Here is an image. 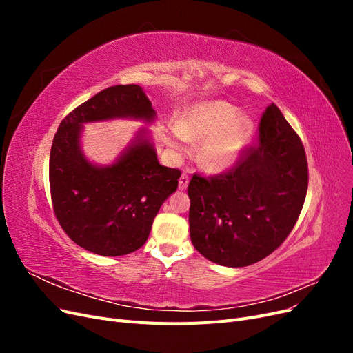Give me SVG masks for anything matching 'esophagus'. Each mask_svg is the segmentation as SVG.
I'll use <instances>...</instances> for the list:
<instances>
[{"mask_svg": "<svg viewBox=\"0 0 353 353\" xmlns=\"http://www.w3.org/2000/svg\"><path fill=\"white\" fill-rule=\"evenodd\" d=\"M188 181H190V176L184 172L183 175L179 176V181H178V187H179V190H185L187 188V185H188Z\"/></svg>", "mask_w": 353, "mask_h": 353, "instance_id": "obj_1", "label": "esophagus"}]
</instances>
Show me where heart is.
Masks as SVG:
<instances>
[{
    "mask_svg": "<svg viewBox=\"0 0 353 353\" xmlns=\"http://www.w3.org/2000/svg\"><path fill=\"white\" fill-rule=\"evenodd\" d=\"M253 134L249 117L227 101H205L190 108L178 122V132L169 145L185 152V141H205L199 160L208 170L232 166L248 147Z\"/></svg>",
    "mask_w": 353,
    "mask_h": 353,
    "instance_id": "1",
    "label": "heart"
}]
</instances>
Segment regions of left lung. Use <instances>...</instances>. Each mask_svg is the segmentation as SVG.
I'll use <instances>...</instances> for the list:
<instances>
[{
	"mask_svg": "<svg viewBox=\"0 0 353 353\" xmlns=\"http://www.w3.org/2000/svg\"><path fill=\"white\" fill-rule=\"evenodd\" d=\"M258 144L218 175L188 184L190 237L223 266H248L279 249L301 215L307 191L302 140L272 103L261 116Z\"/></svg>",
	"mask_w": 353,
	"mask_h": 353,
	"instance_id": "left-lung-1",
	"label": "left lung"
}]
</instances>
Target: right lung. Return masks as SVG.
<instances>
[{
  "mask_svg": "<svg viewBox=\"0 0 353 353\" xmlns=\"http://www.w3.org/2000/svg\"><path fill=\"white\" fill-rule=\"evenodd\" d=\"M143 117L154 110L138 85H114L73 109L61 121L50 153L52 210L72 241L101 256H122L147 241L163 201L178 188L181 170L159 165L143 140L109 168L91 165L79 150L81 123Z\"/></svg>",
  "mask_w": 353,
  "mask_h": 353,
  "instance_id": "obj_1",
  "label": "right lung"
}]
</instances>
